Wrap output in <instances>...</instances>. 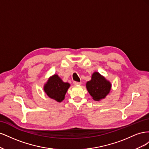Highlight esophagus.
<instances>
[{
	"label": "esophagus",
	"mask_w": 149,
	"mask_h": 149,
	"mask_svg": "<svg viewBox=\"0 0 149 149\" xmlns=\"http://www.w3.org/2000/svg\"><path fill=\"white\" fill-rule=\"evenodd\" d=\"M73 84L74 85H78V84H81V82H77V81H74Z\"/></svg>",
	"instance_id": "1"
}]
</instances>
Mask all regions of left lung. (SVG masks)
<instances>
[{"mask_svg":"<svg viewBox=\"0 0 149 149\" xmlns=\"http://www.w3.org/2000/svg\"><path fill=\"white\" fill-rule=\"evenodd\" d=\"M86 88L94 101H100L109 93L111 84L98 72L92 74L91 79L86 83Z\"/></svg>","mask_w":149,"mask_h":149,"instance_id":"1","label":"left lung"}]
</instances>
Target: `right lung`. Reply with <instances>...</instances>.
Here are the masks:
<instances>
[{
  "mask_svg": "<svg viewBox=\"0 0 149 149\" xmlns=\"http://www.w3.org/2000/svg\"><path fill=\"white\" fill-rule=\"evenodd\" d=\"M68 83H65L57 74H54L49 78L44 85V91L47 96L58 102L65 99V94L70 88Z\"/></svg>",
  "mask_w": 149,
  "mask_h": 149,
  "instance_id": "add662e5",
  "label": "right lung"
}]
</instances>
